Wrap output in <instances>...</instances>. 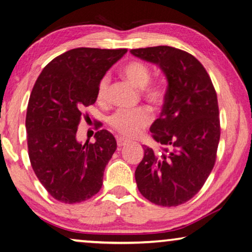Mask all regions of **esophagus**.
<instances>
[{
  "mask_svg": "<svg viewBox=\"0 0 252 252\" xmlns=\"http://www.w3.org/2000/svg\"><path fill=\"white\" fill-rule=\"evenodd\" d=\"M116 143H118L119 147H122V146H126V144H129V140L126 139V138L118 137V138H116Z\"/></svg>",
  "mask_w": 252,
  "mask_h": 252,
  "instance_id": "esophagus-1",
  "label": "esophagus"
}]
</instances>
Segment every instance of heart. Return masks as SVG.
Listing matches in <instances>:
<instances>
[{
  "label": "heart",
  "instance_id": "obj_1",
  "mask_svg": "<svg viewBox=\"0 0 252 252\" xmlns=\"http://www.w3.org/2000/svg\"><path fill=\"white\" fill-rule=\"evenodd\" d=\"M121 72L129 82L141 89L145 99L157 106L163 104L165 99L164 87L158 82H150L151 69L146 63L140 60H131L122 67ZM108 92L109 79L108 76H102L97 87V100L99 102H105L108 99ZM151 120L150 109L138 107L132 111L119 109L108 116L107 123L113 130L122 136L134 137L150 125Z\"/></svg>",
  "mask_w": 252,
  "mask_h": 252
}]
</instances>
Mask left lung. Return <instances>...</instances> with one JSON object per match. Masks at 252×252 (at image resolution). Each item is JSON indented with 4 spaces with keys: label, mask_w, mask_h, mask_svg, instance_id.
Listing matches in <instances>:
<instances>
[{
    "label": "left lung",
    "mask_w": 252,
    "mask_h": 252,
    "mask_svg": "<svg viewBox=\"0 0 252 252\" xmlns=\"http://www.w3.org/2000/svg\"><path fill=\"white\" fill-rule=\"evenodd\" d=\"M131 54L157 63L165 74L160 118L151 126L160 152L144 145L134 177L145 198L161 207L189 201L214 169L220 138L217 94L203 65L189 52L168 45L140 48Z\"/></svg>",
    "instance_id": "left-lung-1"
}]
</instances>
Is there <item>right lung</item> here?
<instances>
[{
	"label": "right lung",
	"mask_w": 252,
	"mask_h": 252,
	"mask_svg": "<svg viewBox=\"0 0 252 252\" xmlns=\"http://www.w3.org/2000/svg\"><path fill=\"white\" fill-rule=\"evenodd\" d=\"M126 51L72 49L52 59L34 84L26 114L28 157L56 200L79 203L101 189L116 140L102 129L94 133V143L82 145L76 140L77 126L84 108L97 100L99 81Z\"/></svg>",
	"instance_id": "right-lung-1"
}]
</instances>
